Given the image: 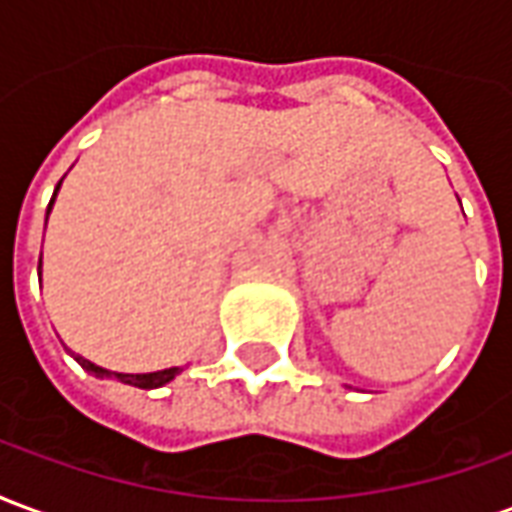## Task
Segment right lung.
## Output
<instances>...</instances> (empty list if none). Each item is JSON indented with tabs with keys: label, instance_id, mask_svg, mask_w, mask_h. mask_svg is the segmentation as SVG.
Instances as JSON below:
<instances>
[{
	"label": "right lung",
	"instance_id": "add662e5",
	"mask_svg": "<svg viewBox=\"0 0 512 512\" xmlns=\"http://www.w3.org/2000/svg\"><path fill=\"white\" fill-rule=\"evenodd\" d=\"M62 180L57 183V189H54V197H51L49 208H46V222H49V213H51V205H54V200H57V191H60ZM40 266H43V260L38 263V277H40ZM76 356V362L90 373V376L95 378H117V381H123V384L128 386H139V389H158V386L169 384L172 378L180 376L183 373V367H167V370H156V373H112V370H106V367H98L93 365L90 359H84V356L73 354Z\"/></svg>",
	"mask_w": 512,
	"mask_h": 512
}]
</instances>
